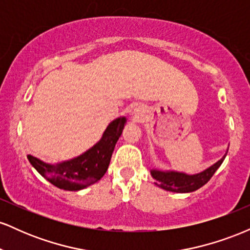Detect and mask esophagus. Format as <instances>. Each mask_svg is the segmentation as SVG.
Wrapping results in <instances>:
<instances>
[{
  "instance_id": "obj_1",
  "label": "esophagus",
  "mask_w": 250,
  "mask_h": 250,
  "mask_svg": "<svg viewBox=\"0 0 250 250\" xmlns=\"http://www.w3.org/2000/svg\"><path fill=\"white\" fill-rule=\"evenodd\" d=\"M142 116V109L141 108H135L134 109V117L135 119H140Z\"/></svg>"
}]
</instances>
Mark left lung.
Returning <instances> with one entry per match:
<instances>
[{"instance_id":"obj_1","label":"left lung","mask_w":250,"mask_h":250,"mask_svg":"<svg viewBox=\"0 0 250 250\" xmlns=\"http://www.w3.org/2000/svg\"><path fill=\"white\" fill-rule=\"evenodd\" d=\"M226 155L220 161L214 163L213 166L199 174L188 175L179 173V171H162L157 170V169L150 170V174L153 179H155V185L165 190L174 191V193H190V191L197 190L202 186H205L211 179L215 171L222 165Z\"/></svg>"}]
</instances>
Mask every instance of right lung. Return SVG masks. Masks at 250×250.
Here are the masks:
<instances>
[{
    "label": "right lung",
    "instance_id": "1",
    "mask_svg": "<svg viewBox=\"0 0 250 250\" xmlns=\"http://www.w3.org/2000/svg\"><path fill=\"white\" fill-rule=\"evenodd\" d=\"M125 117H119L109 123L102 139L75 159L56 165L45 163L28 155L30 165L55 187L76 191L94 185L107 171L114 148L125 128Z\"/></svg>",
    "mask_w": 250,
    "mask_h": 250
}]
</instances>
